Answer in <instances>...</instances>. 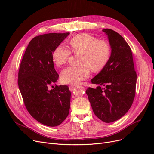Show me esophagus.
<instances>
[{
  "mask_svg": "<svg viewBox=\"0 0 154 154\" xmlns=\"http://www.w3.org/2000/svg\"><path fill=\"white\" fill-rule=\"evenodd\" d=\"M69 90H70V91H72L74 89V88H75V85H70V86L69 87Z\"/></svg>",
  "mask_w": 154,
  "mask_h": 154,
  "instance_id": "1",
  "label": "esophagus"
}]
</instances>
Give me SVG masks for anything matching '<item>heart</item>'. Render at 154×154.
<instances>
[{"mask_svg":"<svg viewBox=\"0 0 154 154\" xmlns=\"http://www.w3.org/2000/svg\"><path fill=\"white\" fill-rule=\"evenodd\" d=\"M70 49L73 53H82L80 66L68 67L61 72V80L64 83L78 84L93 72H98L108 63L111 54V47L108 42L98 40L87 33L74 36L69 42ZM69 49L60 45L56 48L52 58L57 66H62L68 61L71 52Z\"/></svg>","mask_w":154,"mask_h":154,"instance_id":"obj_1","label":"heart"}]
</instances>
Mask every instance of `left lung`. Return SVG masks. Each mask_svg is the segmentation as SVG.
<instances>
[{
  "label": "left lung",
  "mask_w": 154,
  "mask_h": 154,
  "mask_svg": "<svg viewBox=\"0 0 154 154\" xmlns=\"http://www.w3.org/2000/svg\"><path fill=\"white\" fill-rule=\"evenodd\" d=\"M103 31L108 35L111 55L105 67L91 80L99 86L88 87L86 94L94 114L103 122L111 123L123 117L131 107L137 74L131 48L123 36L110 29Z\"/></svg>",
  "instance_id": "8db88e82"
}]
</instances>
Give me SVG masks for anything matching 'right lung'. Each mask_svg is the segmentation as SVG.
Listing matches in <instances>:
<instances>
[{
    "mask_svg": "<svg viewBox=\"0 0 154 154\" xmlns=\"http://www.w3.org/2000/svg\"><path fill=\"white\" fill-rule=\"evenodd\" d=\"M69 35L48 33L34 37L27 45L18 74V85L26 108L32 118L49 127L61 124L69 114L71 91L57 82L52 58L54 49Z\"/></svg>",
    "mask_w": 154,
    "mask_h": 154,
    "instance_id": "obj_1",
    "label": "right lung"
}]
</instances>
